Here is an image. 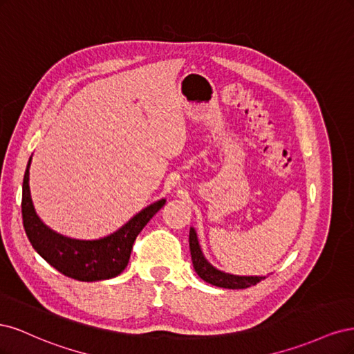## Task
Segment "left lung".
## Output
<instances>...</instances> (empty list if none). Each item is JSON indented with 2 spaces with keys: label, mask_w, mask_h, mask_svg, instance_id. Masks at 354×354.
<instances>
[{
  "label": "left lung",
  "mask_w": 354,
  "mask_h": 354,
  "mask_svg": "<svg viewBox=\"0 0 354 354\" xmlns=\"http://www.w3.org/2000/svg\"><path fill=\"white\" fill-rule=\"evenodd\" d=\"M189 246H190L192 263H194L195 272L198 273V276L202 281H205L214 286L227 288V289H245V288H250L251 285H257L261 279H264V276H234V274L220 272L216 269V267H212L202 254L196 232L194 227H190Z\"/></svg>",
  "instance_id": "1"
}]
</instances>
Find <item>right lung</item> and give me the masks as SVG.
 Masks as SVG:
<instances>
[{"instance_id": "obj_1", "label": "right lung", "mask_w": 354, "mask_h": 354, "mask_svg": "<svg viewBox=\"0 0 354 354\" xmlns=\"http://www.w3.org/2000/svg\"><path fill=\"white\" fill-rule=\"evenodd\" d=\"M30 159L24 177L22 217L25 232L34 250L62 274L81 282L112 279L120 274L130 260L137 234L164 207L165 199L151 203L109 236L95 241L71 239L47 227L37 216L29 190Z\"/></svg>"}]
</instances>
